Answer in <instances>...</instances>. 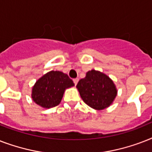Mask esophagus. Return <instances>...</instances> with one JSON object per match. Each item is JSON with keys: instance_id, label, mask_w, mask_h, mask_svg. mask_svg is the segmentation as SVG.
I'll return each mask as SVG.
<instances>
[{"instance_id": "34e87169", "label": "esophagus", "mask_w": 152, "mask_h": 152, "mask_svg": "<svg viewBox=\"0 0 152 152\" xmlns=\"http://www.w3.org/2000/svg\"><path fill=\"white\" fill-rule=\"evenodd\" d=\"M73 82H74V83H75V85H76V84H77V83H78V82H79V79L78 78L74 79Z\"/></svg>"}]
</instances>
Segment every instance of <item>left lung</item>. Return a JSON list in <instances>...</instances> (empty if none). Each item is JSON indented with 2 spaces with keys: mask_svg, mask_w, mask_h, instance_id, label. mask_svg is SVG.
<instances>
[{
  "mask_svg": "<svg viewBox=\"0 0 152 152\" xmlns=\"http://www.w3.org/2000/svg\"><path fill=\"white\" fill-rule=\"evenodd\" d=\"M76 88L83 101L91 108L102 110L113 103L118 95L113 81L103 72L92 69L79 81Z\"/></svg>",
  "mask_w": 152,
  "mask_h": 152,
  "instance_id": "left-lung-1",
  "label": "left lung"
}]
</instances>
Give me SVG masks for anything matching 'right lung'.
<instances>
[{
    "label": "right lung",
    "mask_w": 152,
    "mask_h": 152,
    "mask_svg": "<svg viewBox=\"0 0 152 152\" xmlns=\"http://www.w3.org/2000/svg\"><path fill=\"white\" fill-rule=\"evenodd\" d=\"M75 85L67 74L50 71L40 77L32 88L31 99L39 106L50 109L59 105L64 91Z\"/></svg>",
    "instance_id": "obj_1"
}]
</instances>
